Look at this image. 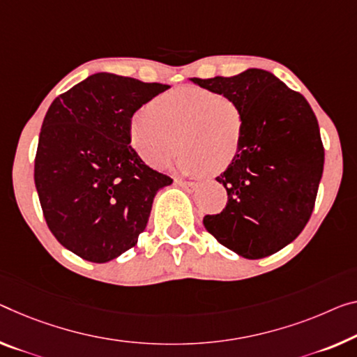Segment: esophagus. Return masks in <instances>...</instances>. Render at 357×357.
<instances>
[{"mask_svg":"<svg viewBox=\"0 0 357 357\" xmlns=\"http://www.w3.org/2000/svg\"><path fill=\"white\" fill-rule=\"evenodd\" d=\"M175 183L180 185V186H182V188L188 190V191L196 190V186H197L196 182H190V180H183V178H177V180H175Z\"/></svg>","mask_w":357,"mask_h":357,"instance_id":"1","label":"esophagus"}]
</instances>
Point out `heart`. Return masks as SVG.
Wrapping results in <instances>:
<instances>
[{"label":"heart","mask_w":357,"mask_h":357,"mask_svg":"<svg viewBox=\"0 0 357 357\" xmlns=\"http://www.w3.org/2000/svg\"><path fill=\"white\" fill-rule=\"evenodd\" d=\"M244 134L239 102L195 86L164 92L129 119L130 145L148 166L166 167L180 142L175 166L191 175L228 169L243 148Z\"/></svg>","instance_id":"1"}]
</instances>
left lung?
Listing matches in <instances>:
<instances>
[{"instance_id": "obj_1", "label": "left lung", "mask_w": 357, "mask_h": 357, "mask_svg": "<svg viewBox=\"0 0 357 357\" xmlns=\"http://www.w3.org/2000/svg\"><path fill=\"white\" fill-rule=\"evenodd\" d=\"M191 81L234 98L245 116L243 148L217 177L227 188V206L202 223L218 243L245 259L276 254L297 238L314 209L324 171L314 113L300 92L260 68Z\"/></svg>"}]
</instances>
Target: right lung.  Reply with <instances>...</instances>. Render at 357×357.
I'll use <instances>...</instances> for the list:
<instances>
[{"mask_svg":"<svg viewBox=\"0 0 357 357\" xmlns=\"http://www.w3.org/2000/svg\"><path fill=\"white\" fill-rule=\"evenodd\" d=\"M166 89L167 84L96 73L49 107L35 185L51 233L81 259L105 263L134 248L156 191L172 183L129 145L130 116Z\"/></svg>","mask_w":357,"mask_h":357,"instance_id":"add662e5","label":"right lung"}]
</instances>
